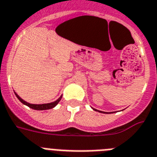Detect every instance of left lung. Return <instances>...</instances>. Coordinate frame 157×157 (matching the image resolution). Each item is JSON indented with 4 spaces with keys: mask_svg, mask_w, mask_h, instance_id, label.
I'll list each match as a JSON object with an SVG mask.
<instances>
[{
    "mask_svg": "<svg viewBox=\"0 0 157 157\" xmlns=\"http://www.w3.org/2000/svg\"><path fill=\"white\" fill-rule=\"evenodd\" d=\"M91 108L94 109V110L98 111V112H99V113H108V112H103V111H100V110H98V109H94V108H93V107H91Z\"/></svg>",
    "mask_w": 157,
    "mask_h": 157,
    "instance_id": "obj_1",
    "label": "left lung"
}]
</instances>
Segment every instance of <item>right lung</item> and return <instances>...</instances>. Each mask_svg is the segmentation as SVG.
<instances>
[{"instance_id":"obj_1","label":"right lung","mask_w":157,"mask_h":157,"mask_svg":"<svg viewBox=\"0 0 157 157\" xmlns=\"http://www.w3.org/2000/svg\"><path fill=\"white\" fill-rule=\"evenodd\" d=\"M14 93H15V94H16V96H17V98L20 100V101H21V102H22L24 105H27V106H29V108H31V109H36V110H45V109H52V108H54L55 106H56V105H57V104L59 102V101L61 100V98H62V95H61V96H60V97L59 98L57 99L56 101H52V102L46 103V104H32V103L27 102L26 101L23 100V99L21 98L20 97V96H19V95L17 94L16 92H14Z\"/></svg>"}]
</instances>
